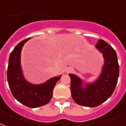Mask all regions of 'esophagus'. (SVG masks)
<instances>
[{"label": "esophagus", "mask_w": 126, "mask_h": 126, "mask_svg": "<svg viewBox=\"0 0 126 126\" xmlns=\"http://www.w3.org/2000/svg\"><path fill=\"white\" fill-rule=\"evenodd\" d=\"M73 71V69L72 67H68L67 69V73H71Z\"/></svg>", "instance_id": "1"}]
</instances>
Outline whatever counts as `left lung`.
<instances>
[{"mask_svg":"<svg viewBox=\"0 0 126 126\" xmlns=\"http://www.w3.org/2000/svg\"><path fill=\"white\" fill-rule=\"evenodd\" d=\"M96 47L103 53L105 65L100 77L94 83L83 89L81 81L73 74L71 78V93L75 103L80 106L94 108L106 101L115 90L119 77L118 57L113 47L102 39L99 40Z\"/></svg>","mask_w":126,"mask_h":126,"instance_id":"left-lung-1","label":"left lung"}]
</instances>
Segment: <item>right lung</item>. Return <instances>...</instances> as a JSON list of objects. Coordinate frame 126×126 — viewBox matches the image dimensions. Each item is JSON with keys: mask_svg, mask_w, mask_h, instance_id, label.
Wrapping results in <instances>:
<instances>
[{"mask_svg": "<svg viewBox=\"0 0 126 126\" xmlns=\"http://www.w3.org/2000/svg\"><path fill=\"white\" fill-rule=\"evenodd\" d=\"M30 39L20 42L11 52L7 69V80L14 97L27 107L35 108L49 103L61 75L53 77L41 85L31 84L24 79L20 65V53L24 44Z\"/></svg>", "mask_w": 126, "mask_h": 126, "instance_id": "1", "label": "right lung"}]
</instances>
